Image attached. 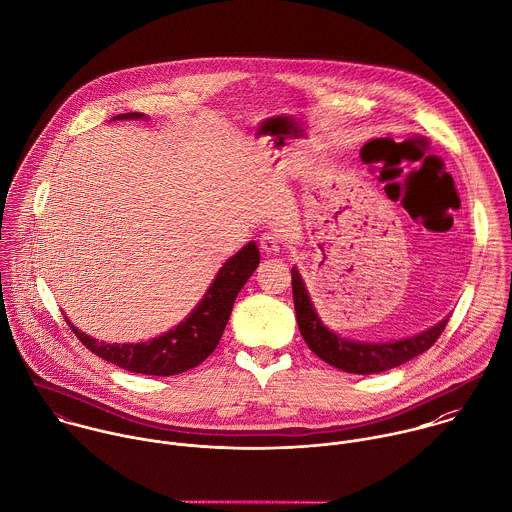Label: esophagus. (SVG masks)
I'll list each match as a JSON object with an SVG mask.
<instances>
[{
	"instance_id": "obj_1",
	"label": "esophagus",
	"mask_w": 512,
	"mask_h": 512,
	"mask_svg": "<svg viewBox=\"0 0 512 512\" xmlns=\"http://www.w3.org/2000/svg\"><path fill=\"white\" fill-rule=\"evenodd\" d=\"M259 247L265 255H277L281 251V239L273 233H265L261 239H259Z\"/></svg>"
}]
</instances>
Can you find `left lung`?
Segmentation results:
<instances>
[{"label":"left lung","mask_w":512,"mask_h":512,"mask_svg":"<svg viewBox=\"0 0 512 512\" xmlns=\"http://www.w3.org/2000/svg\"><path fill=\"white\" fill-rule=\"evenodd\" d=\"M291 285H293V301H295V313H297V325L299 331L309 345V349L323 359L325 363L345 371V373H357V375H371V373H383L389 369H395L417 355L431 349L441 333L447 327L449 319H443L435 327L423 331L421 335L393 341V343H363V341H349L333 331H329L305 289V283L299 275V271L291 269Z\"/></svg>","instance_id":"8db88e82"}]
</instances>
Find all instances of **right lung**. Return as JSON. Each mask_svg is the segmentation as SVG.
Here are the masks:
<instances>
[{
    "label": "right lung",
    "mask_w": 512,
    "mask_h": 512,
    "mask_svg": "<svg viewBox=\"0 0 512 512\" xmlns=\"http://www.w3.org/2000/svg\"><path fill=\"white\" fill-rule=\"evenodd\" d=\"M113 119H143V113H121ZM259 265V249L251 241L217 273L201 303L175 329L145 343H103L67 325L97 357L139 375L169 377L203 363L219 345L235 297Z\"/></svg>",
    "instance_id": "obj_1"
}]
</instances>
